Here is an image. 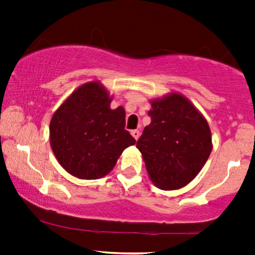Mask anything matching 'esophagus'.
I'll return each mask as SVG.
<instances>
[{
	"instance_id": "esophagus-1",
	"label": "esophagus",
	"mask_w": 255,
	"mask_h": 255,
	"mask_svg": "<svg viewBox=\"0 0 255 255\" xmlns=\"http://www.w3.org/2000/svg\"><path fill=\"white\" fill-rule=\"evenodd\" d=\"M131 134H132V137L135 139V140H138L139 135H140V132H139L138 130H132L131 131Z\"/></svg>"
}]
</instances>
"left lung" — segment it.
<instances>
[{
  "label": "left lung",
  "mask_w": 255,
  "mask_h": 255,
  "mask_svg": "<svg viewBox=\"0 0 255 255\" xmlns=\"http://www.w3.org/2000/svg\"><path fill=\"white\" fill-rule=\"evenodd\" d=\"M149 103L151 124L144 128L137 148L155 187L180 189L196 177L210 155V127L182 94L169 93Z\"/></svg>",
  "instance_id": "left-lung-1"
}]
</instances>
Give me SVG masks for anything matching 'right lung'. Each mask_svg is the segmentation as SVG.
I'll list each match as a JSON object with an SVG mask.
<instances>
[{
  "mask_svg": "<svg viewBox=\"0 0 255 255\" xmlns=\"http://www.w3.org/2000/svg\"><path fill=\"white\" fill-rule=\"evenodd\" d=\"M111 101L102 83L90 81L76 88L52 116V151L71 175L101 179L114 169L124 149L135 144L125 130L124 108L111 109Z\"/></svg>",
  "mask_w": 255,
  "mask_h": 255,
  "instance_id": "obj_1",
  "label": "right lung"
}]
</instances>
